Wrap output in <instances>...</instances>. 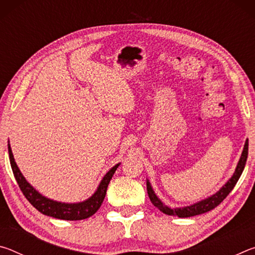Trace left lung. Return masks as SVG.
Wrapping results in <instances>:
<instances>
[{
  "instance_id": "8db88e82",
  "label": "left lung",
  "mask_w": 255,
  "mask_h": 255,
  "mask_svg": "<svg viewBox=\"0 0 255 255\" xmlns=\"http://www.w3.org/2000/svg\"><path fill=\"white\" fill-rule=\"evenodd\" d=\"M248 154H249V140L247 139L245 140L244 148L240 157V161L237 163L235 172L233 173L232 178L228 180L217 192L214 193L213 196L206 198L204 200H200L196 202V204L190 205V206L179 207V208H171V207L164 204V202L156 196V193H155V191L152 188V184H150L149 180L147 179L146 180V187H147V193H148L149 199L152 201V204L156 207L158 210H161L163 214L169 215V216H176V217H180V218L192 217V216L201 215V214L207 213V211H210L211 209H214L215 207H217L219 204H221V202L228 196V193L234 189L235 184L237 183V181H239L242 172H243L245 167V163H247V159H248Z\"/></svg>"
}]
</instances>
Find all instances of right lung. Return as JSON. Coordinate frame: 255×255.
I'll return each instance as SVG.
<instances>
[{
	"label": "right lung",
	"mask_w": 255,
	"mask_h": 255,
	"mask_svg": "<svg viewBox=\"0 0 255 255\" xmlns=\"http://www.w3.org/2000/svg\"><path fill=\"white\" fill-rule=\"evenodd\" d=\"M8 149V157H10V163L12 171H13L14 178L18 182L21 191L27 198L28 201L31 204L34 208L41 214L46 216H50V217L64 219V221H81V219H85L91 217L100 208L103 200H105L107 188L109 184L110 180L114 176L116 170L118 169L120 163L116 164L111 169L107 172L106 175L103 176L101 182L99 183L96 192L93 195L81 202H73V204H68V202H60L53 199H49L45 196H42L38 190L34 189L31 184H30L23 174L21 173L20 169L16 165L14 161L13 154H12V149L10 146V141L7 144Z\"/></svg>",
	"instance_id": "right-lung-1"
}]
</instances>
